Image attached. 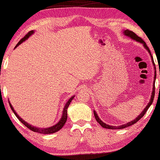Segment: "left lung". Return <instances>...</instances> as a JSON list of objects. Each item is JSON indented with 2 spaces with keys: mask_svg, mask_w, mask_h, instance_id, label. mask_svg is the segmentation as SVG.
<instances>
[{
  "mask_svg": "<svg viewBox=\"0 0 160 160\" xmlns=\"http://www.w3.org/2000/svg\"><path fill=\"white\" fill-rule=\"evenodd\" d=\"M124 34H125V35L128 36V37H130L131 38H132L133 40H137V41L139 42V43H142L143 44V46H145V48H146V49L148 50V51L149 53H150V54H151V59H152V61H153V57H152V55H151V53L150 49H149V48H148V46H147V44L145 43V42L144 41V40H143L142 39V38H141L140 37H139V36L137 35H136V34H135L134 32H133L132 31H130V30H128V29H126V30H125V31H124ZM156 77H157V75H156V74H155V76H154V82H155V80H156ZM153 87L152 94H151V100H150V101H149L148 104V105H147V106L145 107V108L144 109V110H143V112H142V113H141V114H139V116L137 117L136 119H135V120H132V121H131V122H128V123H126V124H124V125H120V126H112V125H107V124H106V123H105V122H102V121L101 120L100 118H99V117L98 116V114H97V113L95 112H94V114L95 119H96L97 122H99V124H100V125H101V126L102 127V128H108V129H122V128H126V127L131 126V125H134V123H136L137 122H138V121H139V120H140V119L142 118V117L143 116H144L145 113H146V112H147L148 109V108H149V107H150L151 105L152 104L153 100V98H154V95H155V82H153Z\"/></svg>",
  "mask_w": 160,
  "mask_h": 160,
  "instance_id": "left-lung-1",
  "label": "left lung"
}]
</instances>
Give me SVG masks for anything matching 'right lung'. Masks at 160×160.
<instances>
[{
  "label": "right lung",
  "instance_id": "1",
  "mask_svg": "<svg viewBox=\"0 0 160 160\" xmlns=\"http://www.w3.org/2000/svg\"><path fill=\"white\" fill-rule=\"evenodd\" d=\"M32 33H33V31H30V32H28V33L26 34V35L25 36H24V37H23V38H22V39H21V40H20L19 42H18V44H17V45H16V46H15V48L17 47V46H18V45H20V44H21V43H23V41H24V40L27 39V38H29V36L31 35ZM74 98V97H72V98H71L69 99V100H68V102H66V106H65V107H64L63 112H62V118L60 119V120L59 121V122L57 123L56 125H54V126L50 127V128H36V127L32 126V125H29V123H27L26 122H25V121H24L23 120H22L21 117L18 116V115L17 114V113L15 112V111L14 110V108H12V106L11 103H10L9 102V106H10V107H11V109H12V112H14V114H15V116L18 117V120L21 121V122L22 123H23V124L24 125H25V126L27 127V128H29V129H30V130H31V131H34V132H38V133H40V134H53V133H55V132H57V131H60V129H61V128H62V127H63V125H65L66 120H67V108H68V106H69L70 102H72V100H73Z\"/></svg>",
  "mask_w": 160,
  "mask_h": 160
}]
</instances>
